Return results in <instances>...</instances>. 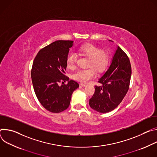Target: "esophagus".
<instances>
[{
  "instance_id": "1",
  "label": "esophagus",
  "mask_w": 157,
  "mask_h": 157,
  "mask_svg": "<svg viewBox=\"0 0 157 157\" xmlns=\"http://www.w3.org/2000/svg\"><path fill=\"white\" fill-rule=\"evenodd\" d=\"M87 86V84H86L82 83V82L79 83V86H80V87H84V86Z\"/></svg>"
}]
</instances>
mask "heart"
<instances>
[{"label": "heart", "mask_w": 157, "mask_h": 157, "mask_svg": "<svg viewBox=\"0 0 157 157\" xmlns=\"http://www.w3.org/2000/svg\"><path fill=\"white\" fill-rule=\"evenodd\" d=\"M78 51L80 54L89 58L88 66L94 67L99 72L104 71L108 62V55L105 51L100 50L98 47L91 43L82 44L78 48ZM76 62V54L73 52L70 53L66 58L67 67L71 70L74 69ZM94 68L90 67L87 69L79 70L74 74L73 77L79 81L86 82L96 76V71Z\"/></svg>", "instance_id": "obj_1"}]
</instances>
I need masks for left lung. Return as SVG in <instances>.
I'll return each instance as SVG.
<instances>
[{
  "label": "left lung",
  "instance_id": "left-lung-1",
  "mask_svg": "<svg viewBox=\"0 0 157 157\" xmlns=\"http://www.w3.org/2000/svg\"><path fill=\"white\" fill-rule=\"evenodd\" d=\"M131 74L130 60L117 47L109 68L98 80L101 85L94 86L95 93L89 99L90 107L100 113L116 109L128 90Z\"/></svg>",
  "mask_w": 157,
  "mask_h": 157
}]
</instances>
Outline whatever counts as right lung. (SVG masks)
I'll list each match as a JSON object with an SVG mask.
<instances>
[{
	"instance_id": "obj_1",
	"label": "right lung",
	"mask_w": 157,
	"mask_h": 157,
	"mask_svg": "<svg viewBox=\"0 0 157 157\" xmlns=\"http://www.w3.org/2000/svg\"><path fill=\"white\" fill-rule=\"evenodd\" d=\"M73 41L58 40L42 48L34 59L31 77L35 94L44 108L59 113L70 105L77 82L65 76L66 58ZM68 81L66 85L63 84ZM62 82L59 86V83Z\"/></svg>"
}]
</instances>
